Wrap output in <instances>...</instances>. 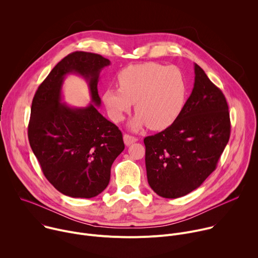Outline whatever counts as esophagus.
<instances>
[{"instance_id": "1", "label": "esophagus", "mask_w": 258, "mask_h": 258, "mask_svg": "<svg viewBox=\"0 0 258 258\" xmlns=\"http://www.w3.org/2000/svg\"><path fill=\"white\" fill-rule=\"evenodd\" d=\"M123 141H124V144L128 146V145H131V144H133V143L137 142V141H138V139H137L136 137L131 136V135L124 134V135H123Z\"/></svg>"}]
</instances>
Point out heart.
<instances>
[{"label":"heart","mask_w":258,"mask_h":258,"mask_svg":"<svg viewBox=\"0 0 258 258\" xmlns=\"http://www.w3.org/2000/svg\"><path fill=\"white\" fill-rule=\"evenodd\" d=\"M119 89H108L103 102L115 122L123 120L135 103L137 115L130 126L139 131L164 130L180 115L187 102L188 85L181 71L156 62H145L123 68L117 76Z\"/></svg>","instance_id":"1"}]
</instances>
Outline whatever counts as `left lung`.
I'll use <instances>...</instances> for the list:
<instances>
[{
    "mask_svg": "<svg viewBox=\"0 0 258 258\" xmlns=\"http://www.w3.org/2000/svg\"><path fill=\"white\" fill-rule=\"evenodd\" d=\"M191 96L177 119L146 137V170L151 189L163 198L185 196L215 170L231 135L225 95L197 64Z\"/></svg>",
    "mask_w": 258,
    "mask_h": 258,
    "instance_id": "left-lung-1",
    "label": "left lung"
}]
</instances>
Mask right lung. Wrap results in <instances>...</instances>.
<instances>
[{
  "label": "right lung",
  "instance_id": "obj_1",
  "mask_svg": "<svg viewBox=\"0 0 258 258\" xmlns=\"http://www.w3.org/2000/svg\"><path fill=\"white\" fill-rule=\"evenodd\" d=\"M110 61L95 53L77 51L63 58L40 85L32 99L28 140L46 178L62 194L93 198L110 180V170L123 151L120 130L97 110L98 82ZM78 73L89 84L92 101L72 108L60 103L63 78Z\"/></svg>",
  "mask_w": 258,
  "mask_h": 258
}]
</instances>
